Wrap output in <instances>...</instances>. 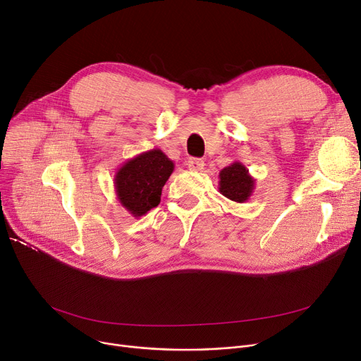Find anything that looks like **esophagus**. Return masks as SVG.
I'll return each mask as SVG.
<instances>
[{
    "label": "esophagus",
    "instance_id": "34e87169",
    "mask_svg": "<svg viewBox=\"0 0 361 361\" xmlns=\"http://www.w3.org/2000/svg\"><path fill=\"white\" fill-rule=\"evenodd\" d=\"M187 165H189V168L192 171H202L203 166H205V162H203L202 159L199 158H190L189 162H187Z\"/></svg>",
    "mask_w": 361,
    "mask_h": 361
}]
</instances>
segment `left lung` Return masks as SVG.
Masks as SVG:
<instances>
[{"mask_svg":"<svg viewBox=\"0 0 361 361\" xmlns=\"http://www.w3.org/2000/svg\"><path fill=\"white\" fill-rule=\"evenodd\" d=\"M218 189L227 199L243 203L249 200L255 189V178L249 174V169L240 162H233L219 171Z\"/></svg>","mask_w":361,"mask_h":361,"instance_id":"obj_1","label":"left lung"}]
</instances>
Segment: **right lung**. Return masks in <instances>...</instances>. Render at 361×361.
<instances>
[{
    "mask_svg": "<svg viewBox=\"0 0 361 361\" xmlns=\"http://www.w3.org/2000/svg\"><path fill=\"white\" fill-rule=\"evenodd\" d=\"M174 171V162L161 149H152L123 162L114 184L121 205L133 216L147 214L161 202L162 187Z\"/></svg>",
    "mask_w": 361,
    "mask_h": 361,
    "instance_id": "1",
    "label": "right lung"
}]
</instances>
